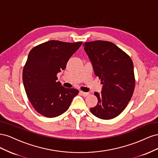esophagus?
Here are the masks:
<instances>
[{
    "mask_svg": "<svg viewBox=\"0 0 158 158\" xmlns=\"http://www.w3.org/2000/svg\"><path fill=\"white\" fill-rule=\"evenodd\" d=\"M80 93L81 94V95H82L83 96H84V97H86V96H88V95L89 94V93L84 92H82V91H80Z\"/></svg>",
    "mask_w": 158,
    "mask_h": 158,
    "instance_id": "34e87169",
    "label": "esophagus"
}]
</instances>
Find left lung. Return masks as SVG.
Wrapping results in <instances>:
<instances>
[{
  "label": "left lung",
  "instance_id": "8db88e82",
  "mask_svg": "<svg viewBox=\"0 0 158 158\" xmlns=\"http://www.w3.org/2000/svg\"><path fill=\"white\" fill-rule=\"evenodd\" d=\"M84 50L92 62L94 73L103 84L102 92H95L97 106L90 108L99 118L109 120L119 115L132 96L135 78L132 60L111 42H85Z\"/></svg>",
  "mask_w": 158,
  "mask_h": 158
}]
</instances>
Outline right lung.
Listing matches in <instances>:
<instances>
[{"instance_id":"obj_1","label":"right lung","mask_w":158,"mask_h":158,"mask_svg":"<svg viewBox=\"0 0 158 158\" xmlns=\"http://www.w3.org/2000/svg\"><path fill=\"white\" fill-rule=\"evenodd\" d=\"M82 44L51 40L30 51L23 69L27 96L35 111L46 117L60 115L67 110L79 91L66 88L57 82V74Z\"/></svg>"}]
</instances>
